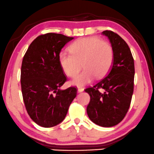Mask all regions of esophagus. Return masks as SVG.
<instances>
[{
  "label": "esophagus",
  "mask_w": 154,
  "mask_h": 154,
  "mask_svg": "<svg viewBox=\"0 0 154 154\" xmlns=\"http://www.w3.org/2000/svg\"><path fill=\"white\" fill-rule=\"evenodd\" d=\"M83 91H84V88H81V87L78 88V92H79V93H81V92H83Z\"/></svg>",
  "instance_id": "34e87169"
}]
</instances>
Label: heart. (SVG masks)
I'll list each match as a JSON object with an SVG mask.
<instances>
[{"instance_id": "b5f03b06", "label": "heart", "mask_w": 154, "mask_h": 154, "mask_svg": "<svg viewBox=\"0 0 154 154\" xmlns=\"http://www.w3.org/2000/svg\"><path fill=\"white\" fill-rule=\"evenodd\" d=\"M68 50L70 53L60 52L58 63L63 72L70 78L76 76L81 67L84 68L73 79V84L76 86L88 84L94 76L97 79L104 77L113 65L112 46L99 37L80 38L73 42Z\"/></svg>"}]
</instances>
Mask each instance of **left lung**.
<instances>
[{"label": "left lung", "instance_id": "1", "mask_svg": "<svg viewBox=\"0 0 154 154\" xmlns=\"http://www.w3.org/2000/svg\"><path fill=\"white\" fill-rule=\"evenodd\" d=\"M114 50V62L109 73L92 87L85 89L90 96L86 108L94 123L112 127L123 120L131 105L134 88L135 66L131 51L125 41L112 31H104ZM100 88L104 92L99 91Z\"/></svg>", "mask_w": 154, "mask_h": 154}]
</instances>
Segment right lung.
<instances>
[{
  "mask_svg": "<svg viewBox=\"0 0 154 154\" xmlns=\"http://www.w3.org/2000/svg\"><path fill=\"white\" fill-rule=\"evenodd\" d=\"M73 37L42 34L31 43L22 60L21 85L23 102L35 123L51 128L60 123L77 94L75 87L60 89L67 78L58 63L61 49Z\"/></svg>",
  "mask_w": 154,
  "mask_h": 154,
  "instance_id": "right-lung-1",
  "label": "right lung"
}]
</instances>
